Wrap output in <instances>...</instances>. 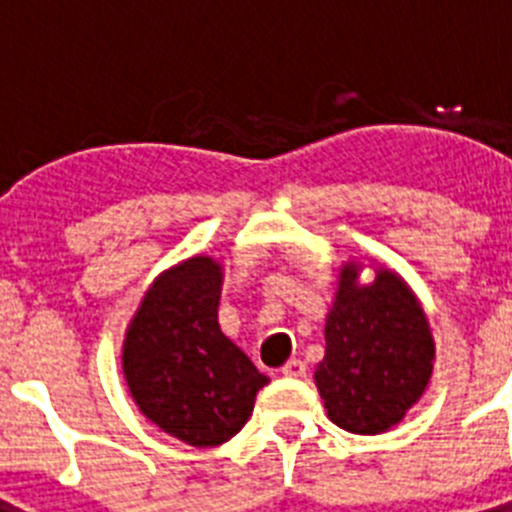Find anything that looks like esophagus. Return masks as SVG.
<instances>
[{"instance_id":"obj_1","label":"esophagus","mask_w":512,"mask_h":512,"mask_svg":"<svg viewBox=\"0 0 512 512\" xmlns=\"http://www.w3.org/2000/svg\"><path fill=\"white\" fill-rule=\"evenodd\" d=\"M305 372H307V366H305V361H302V359H289L287 364L282 366L284 377L297 379V377H305Z\"/></svg>"}]
</instances>
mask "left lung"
<instances>
[{
  "instance_id": "8db88e82",
  "label": "left lung",
  "mask_w": 512,
  "mask_h": 512,
  "mask_svg": "<svg viewBox=\"0 0 512 512\" xmlns=\"http://www.w3.org/2000/svg\"><path fill=\"white\" fill-rule=\"evenodd\" d=\"M356 271L351 264L341 274L315 382L338 428L374 436L400 423L420 400L431 379L433 338L400 277L379 271L372 284L359 287Z\"/></svg>"
}]
</instances>
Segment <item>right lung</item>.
Returning a JSON list of instances; mask_svg holds the SVG:
<instances>
[{"label":"right lung","instance_id":"obj_1","mask_svg":"<svg viewBox=\"0 0 512 512\" xmlns=\"http://www.w3.org/2000/svg\"><path fill=\"white\" fill-rule=\"evenodd\" d=\"M220 264L194 256L153 282L122 348L140 413L189 446H217L251 418L269 379L217 325Z\"/></svg>","mask_w":512,"mask_h":512}]
</instances>
